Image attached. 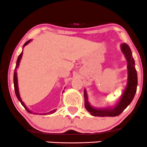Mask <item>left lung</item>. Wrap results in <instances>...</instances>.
<instances>
[{
  "label": "left lung",
  "instance_id": "obj_1",
  "mask_svg": "<svg viewBox=\"0 0 147 147\" xmlns=\"http://www.w3.org/2000/svg\"><path fill=\"white\" fill-rule=\"evenodd\" d=\"M120 47L127 61L128 79L126 86L118 102L112 107L102 108L93 107L88 101L86 90H84L85 107L91 115L95 117H117L130 104L136 93L138 86V74L135 70V61L132 55L131 49L125 43H121Z\"/></svg>",
  "mask_w": 147,
  "mask_h": 147
}]
</instances>
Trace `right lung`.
I'll return each instance as SVG.
<instances>
[{
    "label": "right lung",
    "instance_id": "add662e5",
    "mask_svg": "<svg viewBox=\"0 0 147 147\" xmlns=\"http://www.w3.org/2000/svg\"><path fill=\"white\" fill-rule=\"evenodd\" d=\"M32 40H29L28 41H27L25 43V44L23 46V48L25 46H26L28 44V43L30 42V41H31ZM22 55H23V51H22V53H21L20 54H19L18 59H17V63H16V67H15V70H14V91H15V94H16V96L17 97V99L19 100V101L22 103V105L24 106V107L26 109V111L29 113H30V114H32L31 111L30 110V109H28V107H26V106L25 105V104H24L23 101H22V98L20 97V94H19V86H18V80H17V68L19 67V63H20L21 61V59H22ZM56 111V109H54V110H51L48 113H44V114H42L43 115H45V114H53V113H54ZM33 114H35V113H33Z\"/></svg>",
    "mask_w": 147,
    "mask_h": 147
}]
</instances>
